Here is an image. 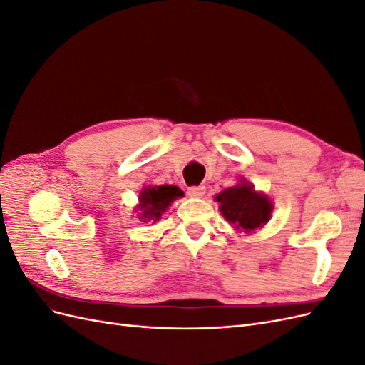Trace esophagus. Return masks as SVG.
I'll return each mask as SVG.
<instances>
[{
  "mask_svg": "<svg viewBox=\"0 0 365 365\" xmlns=\"http://www.w3.org/2000/svg\"><path fill=\"white\" fill-rule=\"evenodd\" d=\"M205 193V187L204 185H192L189 189V195L193 197H201Z\"/></svg>",
  "mask_w": 365,
  "mask_h": 365,
  "instance_id": "obj_1",
  "label": "esophagus"
}]
</instances>
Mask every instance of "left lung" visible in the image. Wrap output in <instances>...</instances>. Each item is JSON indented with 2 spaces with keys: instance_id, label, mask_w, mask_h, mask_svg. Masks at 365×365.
<instances>
[{
  "instance_id": "8db88e82",
  "label": "left lung",
  "mask_w": 365,
  "mask_h": 365,
  "mask_svg": "<svg viewBox=\"0 0 365 365\" xmlns=\"http://www.w3.org/2000/svg\"><path fill=\"white\" fill-rule=\"evenodd\" d=\"M216 201L220 204V213L228 222L236 228L245 230V233L267 224L272 212V204L268 197L254 192L248 182L220 192Z\"/></svg>"
}]
</instances>
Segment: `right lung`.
<instances>
[{"label":"right lung","instance_id":"add662e5","mask_svg":"<svg viewBox=\"0 0 365 365\" xmlns=\"http://www.w3.org/2000/svg\"><path fill=\"white\" fill-rule=\"evenodd\" d=\"M182 196V190H180L176 185H158V187H149L145 189L140 195V210L141 215L140 219L146 220H158L161 215L168 210V207L176 200V197Z\"/></svg>","mask_w":365,"mask_h":365}]
</instances>
